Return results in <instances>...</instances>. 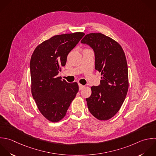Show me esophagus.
<instances>
[{
    "mask_svg": "<svg viewBox=\"0 0 156 156\" xmlns=\"http://www.w3.org/2000/svg\"><path fill=\"white\" fill-rule=\"evenodd\" d=\"M84 87H85L84 86H83V85H82V84H79V89H80V90H81V89H83L84 88Z\"/></svg>",
    "mask_w": 156,
    "mask_h": 156,
    "instance_id": "1",
    "label": "esophagus"
}]
</instances>
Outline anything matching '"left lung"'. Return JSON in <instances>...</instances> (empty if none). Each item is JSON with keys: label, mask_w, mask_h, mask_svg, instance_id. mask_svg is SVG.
Instances as JSON below:
<instances>
[{"label": "left lung", "mask_w": 156, "mask_h": 156, "mask_svg": "<svg viewBox=\"0 0 156 156\" xmlns=\"http://www.w3.org/2000/svg\"><path fill=\"white\" fill-rule=\"evenodd\" d=\"M81 43L94 50L95 68L102 76L99 86H92V94L86 98L92 115L100 120H108L120 110L128 87V70L122 46L111 37L101 33L85 35Z\"/></svg>", "instance_id": "left-lung-1"}]
</instances>
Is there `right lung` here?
Here are the masks:
<instances>
[{"label":"right lung","mask_w":156,"mask_h":156,"mask_svg":"<svg viewBox=\"0 0 156 156\" xmlns=\"http://www.w3.org/2000/svg\"><path fill=\"white\" fill-rule=\"evenodd\" d=\"M84 35L83 32H75L53 36L39 44L31 55V94L41 114L50 122H58L66 116L78 92L76 82L61 80L58 74Z\"/></svg>","instance_id":"add662e5"}]
</instances>
